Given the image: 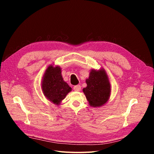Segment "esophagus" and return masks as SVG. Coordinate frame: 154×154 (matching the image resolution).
I'll list each match as a JSON object with an SVG mask.
<instances>
[{
	"label": "esophagus",
	"instance_id": "1",
	"mask_svg": "<svg viewBox=\"0 0 154 154\" xmlns=\"http://www.w3.org/2000/svg\"><path fill=\"white\" fill-rule=\"evenodd\" d=\"M81 87L80 85H77V86H75L73 87V90L75 91H79L81 90Z\"/></svg>",
	"mask_w": 154,
	"mask_h": 154
}]
</instances>
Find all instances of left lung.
<instances>
[{
	"label": "left lung",
	"instance_id": "8db88e82",
	"mask_svg": "<svg viewBox=\"0 0 154 154\" xmlns=\"http://www.w3.org/2000/svg\"><path fill=\"white\" fill-rule=\"evenodd\" d=\"M87 86L83 88L89 105L93 107L104 106L109 99L111 86L107 74L103 68L99 70L92 69L88 79H86Z\"/></svg>",
	"mask_w": 154,
	"mask_h": 154
}]
</instances>
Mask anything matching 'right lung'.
<instances>
[{
	"label": "right lung",
	"mask_w": 154,
	"mask_h": 154,
	"mask_svg": "<svg viewBox=\"0 0 154 154\" xmlns=\"http://www.w3.org/2000/svg\"><path fill=\"white\" fill-rule=\"evenodd\" d=\"M41 85L44 96L56 106L60 105L67 94L72 91V88L63 80L61 68L57 65L54 66L53 64L46 69Z\"/></svg>",
	"instance_id": "1"
}]
</instances>
